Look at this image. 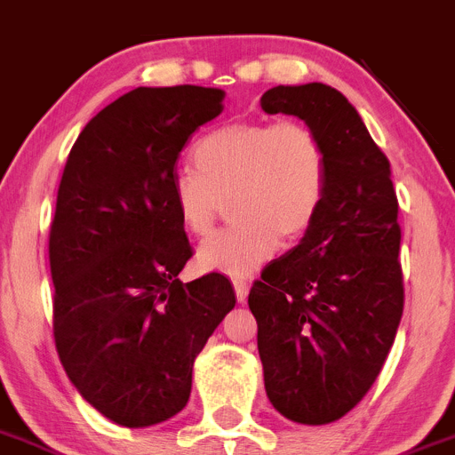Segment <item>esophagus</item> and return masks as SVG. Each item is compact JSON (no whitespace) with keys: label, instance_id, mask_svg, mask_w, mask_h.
I'll use <instances>...</instances> for the list:
<instances>
[{"label":"esophagus","instance_id":"obj_1","mask_svg":"<svg viewBox=\"0 0 455 455\" xmlns=\"http://www.w3.org/2000/svg\"><path fill=\"white\" fill-rule=\"evenodd\" d=\"M232 285H235V292H236V299L239 301H245V297H248V281L243 279V276H236V279H232Z\"/></svg>","mask_w":455,"mask_h":455}]
</instances>
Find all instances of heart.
<instances>
[{
  "label": "heart",
  "instance_id": "obj_1",
  "mask_svg": "<svg viewBox=\"0 0 455 455\" xmlns=\"http://www.w3.org/2000/svg\"><path fill=\"white\" fill-rule=\"evenodd\" d=\"M194 167L172 179V198L183 228L212 230L230 196V228L203 241L205 270L241 276L276 252L281 235L299 239L326 203L331 160L322 136L304 120H248L207 132L194 147Z\"/></svg>",
  "mask_w": 455,
  "mask_h": 455
}]
</instances>
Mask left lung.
Instances as JSON below:
<instances>
[{
	"label": "left lung",
	"mask_w": 455,
	"mask_h": 455,
	"mask_svg": "<svg viewBox=\"0 0 455 455\" xmlns=\"http://www.w3.org/2000/svg\"><path fill=\"white\" fill-rule=\"evenodd\" d=\"M261 109L308 123L331 160L319 219L248 295L272 406L292 422L328 425L373 387L404 310L391 165L332 86H275Z\"/></svg>",
	"instance_id": "obj_1"
}]
</instances>
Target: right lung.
<instances>
[{
  "mask_svg": "<svg viewBox=\"0 0 455 455\" xmlns=\"http://www.w3.org/2000/svg\"><path fill=\"white\" fill-rule=\"evenodd\" d=\"M223 91H129L89 120L64 165L49 235L53 337L91 406L123 427L179 413L207 337L235 308L219 272L183 283L192 259L172 198L176 160Z\"/></svg>",
  "mask_w": 455,
  "mask_h": 455,
  "instance_id": "add662e5",
  "label": "right lung"
}]
</instances>
